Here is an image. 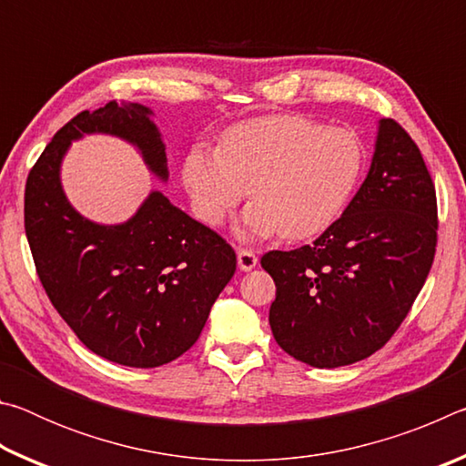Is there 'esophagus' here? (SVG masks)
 Listing matches in <instances>:
<instances>
[{
  "label": "esophagus",
  "mask_w": 466,
  "mask_h": 466,
  "mask_svg": "<svg viewBox=\"0 0 466 466\" xmlns=\"http://www.w3.org/2000/svg\"><path fill=\"white\" fill-rule=\"evenodd\" d=\"M257 263H258V258H257L255 252L248 250V248H240L238 250V267H240L242 271L255 269Z\"/></svg>",
  "instance_id": "obj_1"
}]
</instances>
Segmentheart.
<instances>
[{
    "label": "heart",
    "mask_w": 466,
    "mask_h": 466,
    "mask_svg": "<svg viewBox=\"0 0 466 466\" xmlns=\"http://www.w3.org/2000/svg\"><path fill=\"white\" fill-rule=\"evenodd\" d=\"M361 170L364 147L351 131L286 115L234 125L218 149L195 147L183 180L203 222L222 224L250 187L244 230L304 240L341 218Z\"/></svg>",
    "instance_id": "1"
}]
</instances>
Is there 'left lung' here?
I'll use <instances>...</instances> for the list:
<instances>
[{"label":"left lung","instance_id":"1","mask_svg":"<svg viewBox=\"0 0 466 466\" xmlns=\"http://www.w3.org/2000/svg\"><path fill=\"white\" fill-rule=\"evenodd\" d=\"M438 244L436 187L411 136L382 119L368 177L312 244L269 250V310L283 351L314 368L366 360L411 310Z\"/></svg>","mask_w":466,"mask_h":466}]
</instances>
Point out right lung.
I'll list each match as a JSON object with an SVG mask.
<instances>
[{
  "label": "right lung",
  "mask_w": 466,
  "mask_h": 466,
  "mask_svg": "<svg viewBox=\"0 0 466 466\" xmlns=\"http://www.w3.org/2000/svg\"><path fill=\"white\" fill-rule=\"evenodd\" d=\"M149 115L116 102L77 113L38 156L25 191L26 238L55 310L90 351L129 368L164 366L191 350L236 271L230 244L160 191L121 226L84 219L63 195L61 157L84 133L131 141L149 170L167 178V152Z\"/></svg>",
  "instance_id": "right-lung-1"
}]
</instances>
